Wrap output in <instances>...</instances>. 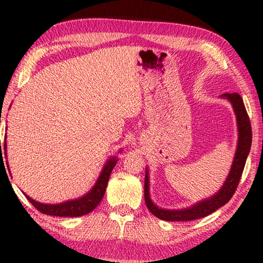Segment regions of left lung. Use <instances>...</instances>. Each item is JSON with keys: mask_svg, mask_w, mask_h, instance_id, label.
Here are the masks:
<instances>
[{"mask_svg": "<svg viewBox=\"0 0 263 263\" xmlns=\"http://www.w3.org/2000/svg\"><path fill=\"white\" fill-rule=\"evenodd\" d=\"M220 98L229 100L230 104L232 105V109L236 115L237 129H238V141H237L236 153L235 157H233V161L228 177H226L221 188L214 195L201 200L199 202L194 203L186 208H181V210H165V208L157 206L152 201V199H151L149 171L148 167L146 166L145 201L147 208L151 211V213L156 215L157 218L161 219V220L189 221L207 217L208 214L213 213L218 208H220L225 203H228L236 192L237 185H238L240 177H242L248 154L250 152L251 125L249 117H248L246 106H244L243 99L238 93H224V95L220 96Z\"/></svg>", "mask_w": 263, "mask_h": 263, "instance_id": "8db88e82", "label": "left lung"}]
</instances>
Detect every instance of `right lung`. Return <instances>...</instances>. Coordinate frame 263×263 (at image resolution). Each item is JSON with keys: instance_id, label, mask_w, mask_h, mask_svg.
<instances>
[{"instance_id": "obj_1", "label": "right lung", "mask_w": 263, "mask_h": 263, "mask_svg": "<svg viewBox=\"0 0 263 263\" xmlns=\"http://www.w3.org/2000/svg\"><path fill=\"white\" fill-rule=\"evenodd\" d=\"M122 152V149L120 151ZM5 158L7 159V142H5ZM1 159L3 163V157H2V149H1ZM118 157L112 156L106 160V163L104 164V166L100 171L99 177L95 183V185L92 186V189L88 193L84 194V195L78 197V199L63 201L61 203H42L39 201H35L25 194V196L27 197V200L37 208L42 213L48 214V215H55V217H81V215L88 214L89 212H92L95 208L100 203V201L103 200L104 194H105L107 182H109L111 171L115 167V165L117 164ZM9 170V165L7 164Z\"/></svg>"}]
</instances>
